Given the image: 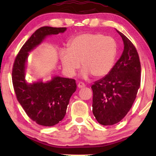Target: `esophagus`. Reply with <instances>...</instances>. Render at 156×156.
<instances>
[{
    "instance_id": "34e87169",
    "label": "esophagus",
    "mask_w": 156,
    "mask_h": 156,
    "mask_svg": "<svg viewBox=\"0 0 156 156\" xmlns=\"http://www.w3.org/2000/svg\"><path fill=\"white\" fill-rule=\"evenodd\" d=\"M85 87V84H84L83 83H79L78 84V87L79 89L83 88V87Z\"/></svg>"
}]
</instances>
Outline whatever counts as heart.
Here are the masks:
<instances>
[{
  "label": "heart",
  "instance_id": "obj_1",
  "mask_svg": "<svg viewBox=\"0 0 156 156\" xmlns=\"http://www.w3.org/2000/svg\"><path fill=\"white\" fill-rule=\"evenodd\" d=\"M117 55V43L112 36L99 33H84L73 38L68 49L60 51L65 72L73 76L82 66L81 76L87 79L92 75L102 77L109 73Z\"/></svg>",
  "mask_w": 156,
  "mask_h": 156
}]
</instances>
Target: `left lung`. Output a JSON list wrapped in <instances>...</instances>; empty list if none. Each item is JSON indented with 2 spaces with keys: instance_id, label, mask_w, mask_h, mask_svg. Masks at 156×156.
Segmentation results:
<instances>
[{
  "instance_id": "8db88e82",
  "label": "left lung",
  "mask_w": 156,
  "mask_h": 156,
  "mask_svg": "<svg viewBox=\"0 0 156 156\" xmlns=\"http://www.w3.org/2000/svg\"><path fill=\"white\" fill-rule=\"evenodd\" d=\"M124 50L109 73L92 84V112L100 125H113L127 114L140 86L141 66L138 51L122 33Z\"/></svg>"
}]
</instances>
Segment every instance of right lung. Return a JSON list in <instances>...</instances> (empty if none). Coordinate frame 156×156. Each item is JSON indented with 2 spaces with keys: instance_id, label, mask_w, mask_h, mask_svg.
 Wrapping results in <instances>:
<instances>
[{
  "instance_id": "right-lung-1",
  "label": "right lung",
  "mask_w": 156,
  "mask_h": 156,
  "mask_svg": "<svg viewBox=\"0 0 156 156\" xmlns=\"http://www.w3.org/2000/svg\"><path fill=\"white\" fill-rule=\"evenodd\" d=\"M66 27H42L23 44L16 57L12 69V83L18 101L31 120L38 125L51 126L64 118L67 105L76 90L74 79L54 76L51 80L27 83L26 62L29 52L39 45L47 36L63 33Z\"/></svg>"
}]
</instances>
